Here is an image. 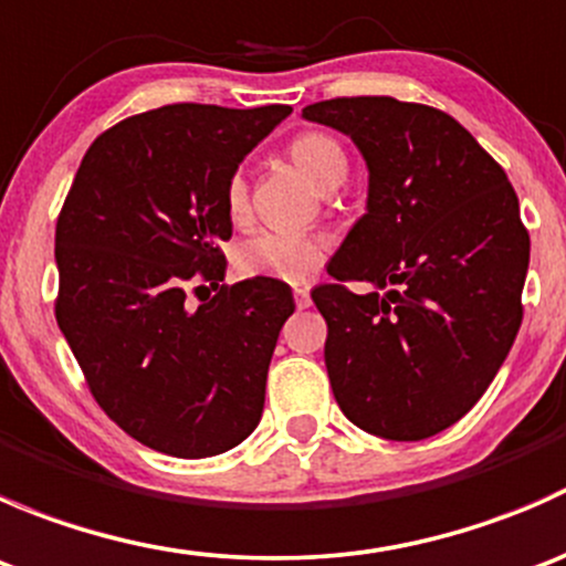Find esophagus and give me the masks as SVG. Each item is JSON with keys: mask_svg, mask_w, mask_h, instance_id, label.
I'll use <instances>...</instances> for the list:
<instances>
[{"mask_svg": "<svg viewBox=\"0 0 566 566\" xmlns=\"http://www.w3.org/2000/svg\"><path fill=\"white\" fill-rule=\"evenodd\" d=\"M293 298H295V306H298V310H310V304H312L310 290H306V287H295L293 290Z\"/></svg>", "mask_w": 566, "mask_h": 566, "instance_id": "1", "label": "esophagus"}]
</instances>
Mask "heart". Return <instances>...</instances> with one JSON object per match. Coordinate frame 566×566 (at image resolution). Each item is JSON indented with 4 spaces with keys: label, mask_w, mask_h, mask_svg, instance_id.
<instances>
[{
    "label": "heart",
    "mask_w": 566,
    "mask_h": 566,
    "mask_svg": "<svg viewBox=\"0 0 566 566\" xmlns=\"http://www.w3.org/2000/svg\"><path fill=\"white\" fill-rule=\"evenodd\" d=\"M287 156L306 172L319 191H334L347 180L350 161L345 147L325 130H301L290 139ZM224 210L232 224H243L249 216V186L241 169L224 182ZM325 256V243L306 232L262 230L243 238L232 251L235 271L247 279H279V282H306Z\"/></svg>",
    "instance_id": "b5f03b06"
}]
</instances>
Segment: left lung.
<instances>
[{
	"mask_svg": "<svg viewBox=\"0 0 566 566\" xmlns=\"http://www.w3.org/2000/svg\"><path fill=\"white\" fill-rule=\"evenodd\" d=\"M304 117L350 136L369 167L367 213L328 262L334 282L312 290L331 389L373 436H436L488 391L521 328L531 243L515 188L441 108L361 95Z\"/></svg>",
	"mask_w": 566,
	"mask_h": 566,
	"instance_id": "8db88e82",
	"label": "left lung"
}]
</instances>
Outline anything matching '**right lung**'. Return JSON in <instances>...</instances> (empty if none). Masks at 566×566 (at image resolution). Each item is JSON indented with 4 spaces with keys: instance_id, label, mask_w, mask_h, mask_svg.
<instances>
[{
    "instance_id": "obj_1",
    "label": "right lung",
    "mask_w": 566,
    "mask_h": 566,
    "mask_svg": "<svg viewBox=\"0 0 566 566\" xmlns=\"http://www.w3.org/2000/svg\"><path fill=\"white\" fill-rule=\"evenodd\" d=\"M290 112L169 104L125 117L84 153L60 210L56 323L95 402L156 452L213 458L260 424L295 304L279 279L219 284L224 182Z\"/></svg>"
}]
</instances>
